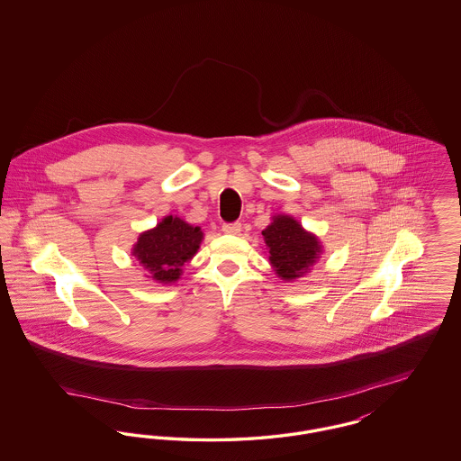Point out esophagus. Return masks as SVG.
Masks as SVG:
<instances>
[{"label": "esophagus", "instance_id": "obj_1", "mask_svg": "<svg viewBox=\"0 0 461 461\" xmlns=\"http://www.w3.org/2000/svg\"><path fill=\"white\" fill-rule=\"evenodd\" d=\"M222 231L226 235H239L241 231V224L240 222H224L222 224Z\"/></svg>", "mask_w": 461, "mask_h": 461}]
</instances>
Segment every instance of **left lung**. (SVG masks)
I'll return each mask as SVG.
<instances>
[{
	"label": "left lung",
	"instance_id": "8db88e82",
	"mask_svg": "<svg viewBox=\"0 0 461 461\" xmlns=\"http://www.w3.org/2000/svg\"><path fill=\"white\" fill-rule=\"evenodd\" d=\"M263 237L273 269L286 282L304 276L321 254L320 240L285 214L273 216Z\"/></svg>",
	"mask_w": 461,
	"mask_h": 461
}]
</instances>
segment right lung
<instances>
[{
    "label": "right lung",
    "instance_id": "right-lung-1",
    "mask_svg": "<svg viewBox=\"0 0 461 461\" xmlns=\"http://www.w3.org/2000/svg\"><path fill=\"white\" fill-rule=\"evenodd\" d=\"M203 233L198 226L167 216L138 237L132 256L158 284H175L183 266L197 254Z\"/></svg>",
    "mask_w": 461,
    "mask_h": 461
}]
</instances>
